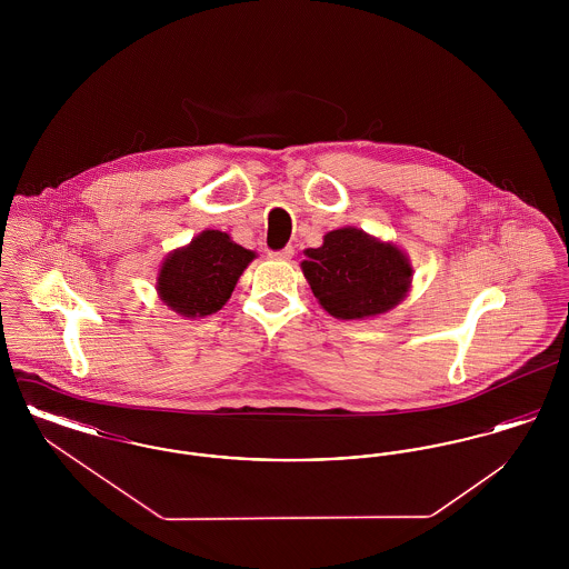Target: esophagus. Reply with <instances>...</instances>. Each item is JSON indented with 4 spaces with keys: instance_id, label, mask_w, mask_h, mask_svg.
Here are the masks:
<instances>
[{
    "instance_id": "1",
    "label": "esophagus",
    "mask_w": 569,
    "mask_h": 569,
    "mask_svg": "<svg viewBox=\"0 0 569 569\" xmlns=\"http://www.w3.org/2000/svg\"><path fill=\"white\" fill-rule=\"evenodd\" d=\"M269 256L274 258V260H290L292 256H295V247H283V249H279V251H269Z\"/></svg>"
}]
</instances>
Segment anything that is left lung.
I'll list each match as a JSON object with an SVG mask.
<instances>
[{
    "label": "left lung",
    "instance_id": "8db88e82",
    "mask_svg": "<svg viewBox=\"0 0 569 569\" xmlns=\"http://www.w3.org/2000/svg\"><path fill=\"white\" fill-rule=\"evenodd\" d=\"M302 272L313 297L335 318L362 320L386 313L409 290L406 253L356 228L332 230L318 249H307Z\"/></svg>",
    "mask_w": 569,
    "mask_h": 569
}]
</instances>
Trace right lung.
Wrapping results in <instances>:
<instances>
[{
  "instance_id": "right-lung-1",
  "label": "right lung",
  "mask_w": 569,
  "mask_h": 569,
  "mask_svg": "<svg viewBox=\"0 0 569 569\" xmlns=\"http://www.w3.org/2000/svg\"><path fill=\"white\" fill-rule=\"evenodd\" d=\"M253 258V251L234 243L226 232L204 230L166 258L158 292L170 309L186 318L211 316L226 305Z\"/></svg>"
}]
</instances>
